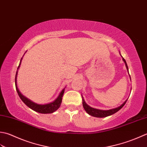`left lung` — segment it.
<instances>
[{
	"label": "left lung",
	"mask_w": 147,
	"mask_h": 147,
	"mask_svg": "<svg viewBox=\"0 0 147 147\" xmlns=\"http://www.w3.org/2000/svg\"><path fill=\"white\" fill-rule=\"evenodd\" d=\"M123 59V61H124V63H125V66H126V68L128 70V67H127V65L126 63V61H125V59L124 58ZM127 101V100L125 101V102L121 105V106L117 107V108H115V109H111V110H98V109H94V108H92L91 107H89V105H88L86 103L84 100L82 99V104H83V107H84V109H85V110L86 111V112L88 113V114L91 115V116H93V117H100V118H102V117H106L107 116H109V115H111L113 113H116L117 112H118L119 110H121L122 107H124V105L126 103V101Z\"/></svg>",
	"instance_id": "obj_1"
}]
</instances>
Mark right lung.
<instances>
[{"label":"right lung","mask_w":147,"mask_h":147,"mask_svg":"<svg viewBox=\"0 0 147 147\" xmlns=\"http://www.w3.org/2000/svg\"><path fill=\"white\" fill-rule=\"evenodd\" d=\"M22 59H21V61L20 63V65L18 67V70L20 68V66L21 65V61H22ZM18 70L16 71V77H15V86H16V91L18 94L20 98H21V100L23 101V102L25 103L26 106H28L29 108H30L31 109H32L34 111L40 113H53L54 112H55L56 110H58L59 107L61 105V101H62V98L63 96L64 92H65V89H63L61 92H60V94L58 96V97L57 98L56 100L53 101L52 103H50L48 104H46V105H38L37 103H35L34 102H32V101L28 100V98H26V97L24 96L22 94L20 93V92L19 91L17 87V84H16V77H17V74H18Z\"/></svg>","instance_id":"obj_1"}]
</instances>
